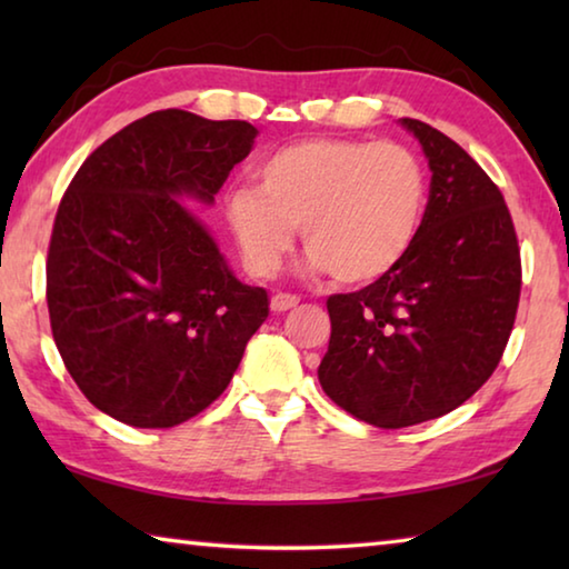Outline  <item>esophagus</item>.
Instances as JSON below:
<instances>
[{
	"instance_id": "esophagus-1",
	"label": "esophagus",
	"mask_w": 569,
	"mask_h": 569,
	"mask_svg": "<svg viewBox=\"0 0 569 569\" xmlns=\"http://www.w3.org/2000/svg\"><path fill=\"white\" fill-rule=\"evenodd\" d=\"M298 301H301V298L293 296V293H276V296L271 298V311H273V313L291 311V308L298 306Z\"/></svg>"
}]
</instances>
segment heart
<instances>
[{
    "instance_id": "obj_1",
    "label": "heart",
    "mask_w": 569,
    "mask_h": 569,
    "mask_svg": "<svg viewBox=\"0 0 569 569\" xmlns=\"http://www.w3.org/2000/svg\"><path fill=\"white\" fill-rule=\"evenodd\" d=\"M256 180L226 196L228 230L256 278L281 268L301 226L308 271L343 286L381 281L427 216V168L401 142L303 138L268 156Z\"/></svg>"
}]
</instances>
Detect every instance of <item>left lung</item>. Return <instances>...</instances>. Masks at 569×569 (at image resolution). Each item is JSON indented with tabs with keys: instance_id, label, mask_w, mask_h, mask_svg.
<instances>
[{
	"instance_id": "8db88e82",
	"label": "left lung",
	"mask_w": 569,
	"mask_h": 569,
	"mask_svg": "<svg viewBox=\"0 0 569 569\" xmlns=\"http://www.w3.org/2000/svg\"><path fill=\"white\" fill-rule=\"evenodd\" d=\"M399 122L429 160L427 216L389 276L329 298L331 341L319 366L326 397L381 429L445 417L492 377L522 288L502 192L445 132Z\"/></svg>"
}]
</instances>
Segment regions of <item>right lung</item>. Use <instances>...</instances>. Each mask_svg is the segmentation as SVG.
<instances>
[{
  "label": "right lung",
  "instance_id": "add662e5",
  "mask_svg": "<svg viewBox=\"0 0 569 569\" xmlns=\"http://www.w3.org/2000/svg\"><path fill=\"white\" fill-rule=\"evenodd\" d=\"M246 120L160 110L130 122L77 170L47 253V308L62 361L92 407L168 429L210 407L268 319L203 220L253 150Z\"/></svg>",
  "mask_w": 569,
  "mask_h": 569
}]
</instances>
